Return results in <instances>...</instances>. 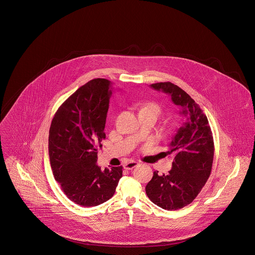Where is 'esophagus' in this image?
I'll list each match as a JSON object with an SVG mask.
<instances>
[{"mask_svg": "<svg viewBox=\"0 0 255 255\" xmlns=\"http://www.w3.org/2000/svg\"><path fill=\"white\" fill-rule=\"evenodd\" d=\"M137 165H138V162H136V161H129V162L124 164L123 167L125 170H132V168L136 167Z\"/></svg>", "mask_w": 255, "mask_h": 255, "instance_id": "1", "label": "esophagus"}]
</instances>
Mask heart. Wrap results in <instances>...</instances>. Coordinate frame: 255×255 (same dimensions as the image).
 <instances>
[{"label":"heart","mask_w":255,"mask_h":255,"mask_svg":"<svg viewBox=\"0 0 255 255\" xmlns=\"http://www.w3.org/2000/svg\"><path fill=\"white\" fill-rule=\"evenodd\" d=\"M142 109H151V110H153L154 112L159 113L160 111V108H159V106L156 104V103H154V102H151V103H148L147 105H145L144 107H143Z\"/></svg>","instance_id":"1"}]
</instances>
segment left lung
Wrapping results in <instances>:
<instances>
[{"instance_id":"8db88e82","label":"left lung","mask_w":255,"mask_h":255,"mask_svg":"<svg viewBox=\"0 0 255 255\" xmlns=\"http://www.w3.org/2000/svg\"><path fill=\"white\" fill-rule=\"evenodd\" d=\"M157 91L171 96L175 105L182 108L187 122L177 130L167 153L174 155L172 170L153 178L146 185V194L153 203L168 211H176L192 203L207 182L213 167V132L200 106L172 82L151 84Z\"/></svg>"}]
</instances>
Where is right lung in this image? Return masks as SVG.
I'll list each match as a JSON object with an SVG mask.
<instances>
[{"mask_svg": "<svg viewBox=\"0 0 255 255\" xmlns=\"http://www.w3.org/2000/svg\"><path fill=\"white\" fill-rule=\"evenodd\" d=\"M111 82L94 79L61 104L52 120L48 150L55 179L64 194L82 207L112 197L123 176V166L97 165L105 138V123L112 95Z\"/></svg>", "mask_w": 255, "mask_h": 255, "instance_id": "add662e5", "label": "right lung"}]
</instances>
